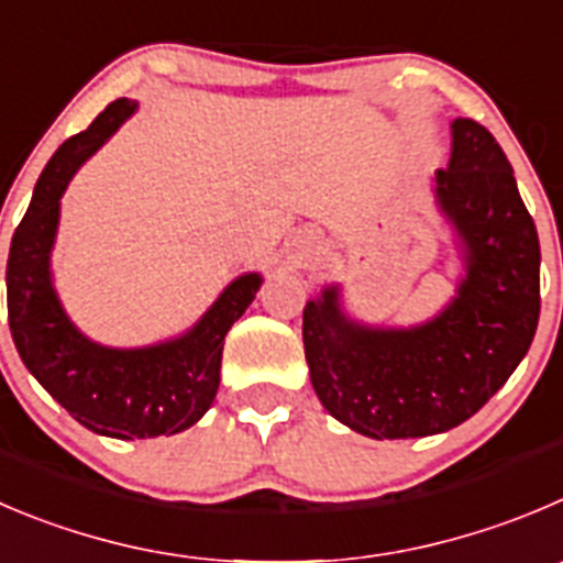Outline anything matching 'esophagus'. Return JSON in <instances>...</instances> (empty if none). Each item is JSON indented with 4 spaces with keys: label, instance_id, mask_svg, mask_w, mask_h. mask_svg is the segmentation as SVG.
<instances>
[{
    "label": "esophagus",
    "instance_id": "1",
    "mask_svg": "<svg viewBox=\"0 0 563 563\" xmlns=\"http://www.w3.org/2000/svg\"><path fill=\"white\" fill-rule=\"evenodd\" d=\"M309 254H312V245L303 243V245H301V260H303V256H309Z\"/></svg>",
    "mask_w": 563,
    "mask_h": 563
}]
</instances>
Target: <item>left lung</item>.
Here are the masks:
<instances>
[{
	"label": "left lung",
	"mask_w": 563,
	"mask_h": 563,
	"mask_svg": "<svg viewBox=\"0 0 563 563\" xmlns=\"http://www.w3.org/2000/svg\"><path fill=\"white\" fill-rule=\"evenodd\" d=\"M462 276L415 325L356 320L342 287L303 307L312 387L334 420L371 439L445 433L475 415L526 358L539 323V234L489 130L456 118L451 159L431 179Z\"/></svg>",
	"instance_id": "obj_1"
}]
</instances>
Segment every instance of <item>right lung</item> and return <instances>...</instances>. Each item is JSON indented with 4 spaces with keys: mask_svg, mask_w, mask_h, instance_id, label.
<instances>
[{
    "mask_svg": "<svg viewBox=\"0 0 563 563\" xmlns=\"http://www.w3.org/2000/svg\"><path fill=\"white\" fill-rule=\"evenodd\" d=\"M135 110L137 101H112L52 154L8 256V320L21 362L74 420L112 439L174 437L207 415L221 384L223 340L262 285L256 271L232 278L190 329L141 347L101 345L68 318L52 273L60 198Z\"/></svg>",
    "mask_w": 563,
    "mask_h": 563,
    "instance_id": "1",
    "label": "right lung"
}]
</instances>
